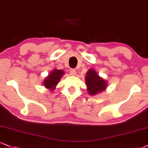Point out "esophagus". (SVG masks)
Here are the masks:
<instances>
[{
  "instance_id": "1",
  "label": "esophagus",
  "mask_w": 148,
  "mask_h": 148,
  "mask_svg": "<svg viewBox=\"0 0 148 148\" xmlns=\"http://www.w3.org/2000/svg\"><path fill=\"white\" fill-rule=\"evenodd\" d=\"M69 73H70L71 75H75L76 74V71L75 69H70Z\"/></svg>"
}]
</instances>
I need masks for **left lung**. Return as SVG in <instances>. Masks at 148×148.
<instances>
[{
  "instance_id": "obj_1",
  "label": "left lung",
  "mask_w": 148,
  "mask_h": 148,
  "mask_svg": "<svg viewBox=\"0 0 148 148\" xmlns=\"http://www.w3.org/2000/svg\"><path fill=\"white\" fill-rule=\"evenodd\" d=\"M86 83L88 87V92L93 95L97 92L104 90L106 88V82L97 74L95 71L90 69L86 73Z\"/></svg>"
}]
</instances>
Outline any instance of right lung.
Masks as SVG:
<instances>
[{"instance_id":"1","label":"right lung","mask_w":148,"mask_h":148,"mask_svg":"<svg viewBox=\"0 0 148 148\" xmlns=\"http://www.w3.org/2000/svg\"><path fill=\"white\" fill-rule=\"evenodd\" d=\"M64 73L62 70L55 69L52 73L44 80V85L47 88H50L51 90L55 89V86L59 82V80Z\"/></svg>"}]
</instances>
